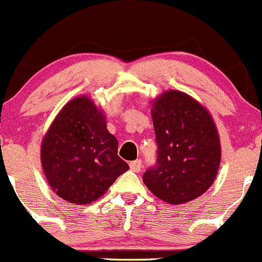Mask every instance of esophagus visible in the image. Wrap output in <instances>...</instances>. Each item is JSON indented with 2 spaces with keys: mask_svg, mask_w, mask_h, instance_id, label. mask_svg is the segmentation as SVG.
Masks as SVG:
<instances>
[{
  "mask_svg": "<svg viewBox=\"0 0 262 262\" xmlns=\"http://www.w3.org/2000/svg\"><path fill=\"white\" fill-rule=\"evenodd\" d=\"M130 168L134 170V172H140L141 168H142V162H141V160L132 161L130 163Z\"/></svg>",
  "mask_w": 262,
  "mask_h": 262,
  "instance_id": "34e87169",
  "label": "esophagus"
}]
</instances>
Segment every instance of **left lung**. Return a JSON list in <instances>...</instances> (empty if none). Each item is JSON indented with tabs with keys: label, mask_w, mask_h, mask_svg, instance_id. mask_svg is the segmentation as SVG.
<instances>
[{
	"label": "left lung",
	"mask_w": 262,
	"mask_h": 262,
	"mask_svg": "<svg viewBox=\"0 0 262 262\" xmlns=\"http://www.w3.org/2000/svg\"><path fill=\"white\" fill-rule=\"evenodd\" d=\"M157 163L143 183L168 204H184L209 189L218 174L222 146L207 107L188 94L167 90L151 105Z\"/></svg>",
	"instance_id": "obj_1"
}]
</instances>
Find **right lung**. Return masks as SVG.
<instances>
[{
  "instance_id": "obj_1",
  "label": "right lung",
  "mask_w": 262,
  "mask_h": 262,
  "mask_svg": "<svg viewBox=\"0 0 262 262\" xmlns=\"http://www.w3.org/2000/svg\"><path fill=\"white\" fill-rule=\"evenodd\" d=\"M40 162L55 194L78 205L104 195L128 169L104 111L86 95L69 100L53 120L40 145Z\"/></svg>"
}]
</instances>
